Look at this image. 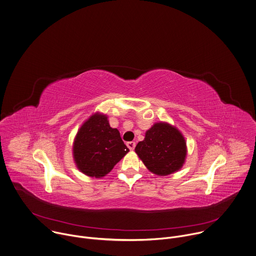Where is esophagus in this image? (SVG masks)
Masks as SVG:
<instances>
[{"label":"esophagus","instance_id":"esophagus-1","mask_svg":"<svg viewBox=\"0 0 256 256\" xmlns=\"http://www.w3.org/2000/svg\"><path fill=\"white\" fill-rule=\"evenodd\" d=\"M126 146H128V148L130 150H134V148H136V142H128L126 144Z\"/></svg>","mask_w":256,"mask_h":256}]
</instances>
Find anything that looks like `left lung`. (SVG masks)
<instances>
[{"mask_svg":"<svg viewBox=\"0 0 256 256\" xmlns=\"http://www.w3.org/2000/svg\"><path fill=\"white\" fill-rule=\"evenodd\" d=\"M136 152L148 171L158 176L178 172L187 154L186 140L181 132L168 122H156L146 132Z\"/></svg>","mask_w":256,"mask_h":256,"instance_id":"left-lung-1","label":"left lung"}]
</instances>
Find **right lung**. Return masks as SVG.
Wrapping results in <instances>:
<instances>
[{
  "label": "right lung",
  "instance_id": "obj_1",
  "mask_svg": "<svg viewBox=\"0 0 256 256\" xmlns=\"http://www.w3.org/2000/svg\"><path fill=\"white\" fill-rule=\"evenodd\" d=\"M120 132L106 114H92L79 128L73 142V158L80 172L102 178L128 152Z\"/></svg>",
  "mask_w": 256,
  "mask_h": 256
}]
</instances>
